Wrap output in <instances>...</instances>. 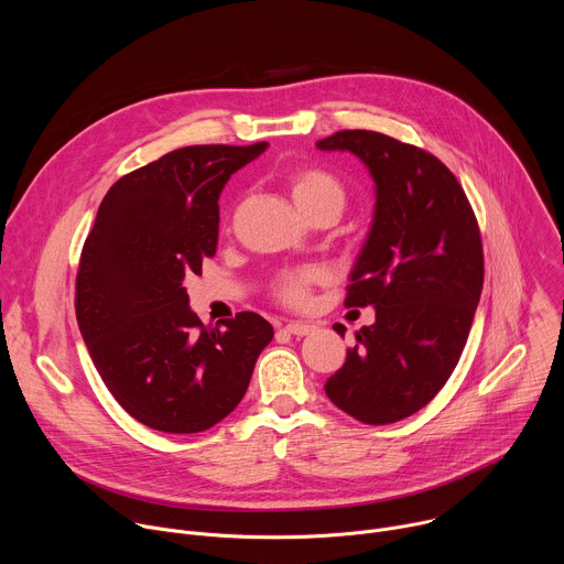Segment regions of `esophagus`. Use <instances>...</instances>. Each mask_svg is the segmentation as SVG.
<instances>
[{
    "label": "esophagus",
    "mask_w": 564,
    "mask_h": 564,
    "mask_svg": "<svg viewBox=\"0 0 564 564\" xmlns=\"http://www.w3.org/2000/svg\"><path fill=\"white\" fill-rule=\"evenodd\" d=\"M283 330L290 333V335H294V337H305V335H310V333L314 330V326L303 324V321H290V324L283 326Z\"/></svg>",
    "instance_id": "esophagus-1"
}]
</instances>
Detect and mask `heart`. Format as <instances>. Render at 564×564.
Instances as JSON below:
<instances>
[{"label":"heart","mask_w":564,"mask_h":564,"mask_svg":"<svg viewBox=\"0 0 564 564\" xmlns=\"http://www.w3.org/2000/svg\"><path fill=\"white\" fill-rule=\"evenodd\" d=\"M288 189L303 216L316 207H333L341 214L346 205V189L339 183V178L314 165L292 170L288 174ZM314 281H316L314 270L281 272L274 279V296L285 305L303 307L310 299V288Z\"/></svg>","instance_id":"obj_1"}]
</instances>
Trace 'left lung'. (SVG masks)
<instances>
[{
	"mask_svg": "<svg viewBox=\"0 0 564 564\" xmlns=\"http://www.w3.org/2000/svg\"><path fill=\"white\" fill-rule=\"evenodd\" d=\"M316 147L355 153L377 194L346 296L377 318L355 335L326 394L364 424H392L424 409L459 361L485 283L477 218L451 170L420 147L366 129Z\"/></svg>",
	"mask_w": 564,
	"mask_h": 564,
	"instance_id": "8db88e82",
	"label": "left lung"
}]
</instances>
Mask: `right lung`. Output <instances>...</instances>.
<instances>
[{"mask_svg":"<svg viewBox=\"0 0 564 564\" xmlns=\"http://www.w3.org/2000/svg\"><path fill=\"white\" fill-rule=\"evenodd\" d=\"M194 144L107 192L75 279V316L118 404L163 433H200L243 399L274 330L257 312L205 328L183 285L218 246V196L265 151Z\"/></svg>","mask_w":564,"mask_h":564,"instance_id":"obj_1","label":"right lung"}]
</instances>
